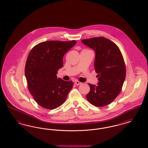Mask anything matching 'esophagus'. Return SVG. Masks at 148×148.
<instances>
[{
  "mask_svg": "<svg viewBox=\"0 0 148 148\" xmlns=\"http://www.w3.org/2000/svg\"><path fill=\"white\" fill-rule=\"evenodd\" d=\"M74 84L76 85H80L82 84V83L81 82H79V81H75V83H74Z\"/></svg>",
  "mask_w": 148,
  "mask_h": 148,
  "instance_id": "1",
  "label": "esophagus"
}]
</instances>
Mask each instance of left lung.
I'll return each instance as SVG.
<instances>
[{
    "mask_svg": "<svg viewBox=\"0 0 148 148\" xmlns=\"http://www.w3.org/2000/svg\"><path fill=\"white\" fill-rule=\"evenodd\" d=\"M82 42L95 50L94 68L98 74V85L89 84L90 90L86 99L93 106H107L119 94L125 79L126 68L122 54L114 42L104 37L83 39Z\"/></svg>",
    "mask_w": 148,
    "mask_h": 148,
    "instance_id": "1",
    "label": "left lung"
}]
</instances>
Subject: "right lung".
Wrapping results in <instances>:
<instances>
[{
  "label": "right lung",
  "instance_id": "obj_1",
  "mask_svg": "<svg viewBox=\"0 0 148 148\" xmlns=\"http://www.w3.org/2000/svg\"><path fill=\"white\" fill-rule=\"evenodd\" d=\"M76 43L49 40L38 44L29 52L25 66L29 91L42 108L62 106L73 88L72 81L58 78L56 74L63 66L64 54Z\"/></svg>",
  "mask_w": 148,
  "mask_h": 148
}]
</instances>
